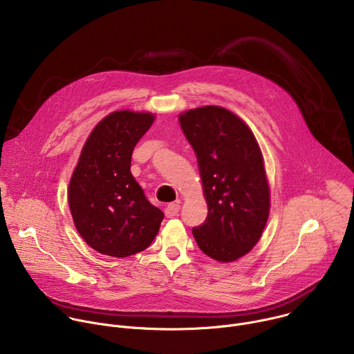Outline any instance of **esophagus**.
Wrapping results in <instances>:
<instances>
[{
	"instance_id": "obj_1",
	"label": "esophagus",
	"mask_w": 354,
	"mask_h": 354,
	"mask_svg": "<svg viewBox=\"0 0 354 354\" xmlns=\"http://www.w3.org/2000/svg\"><path fill=\"white\" fill-rule=\"evenodd\" d=\"M179 210H180V206H179V205L171 203V205H168V206L165 207V216H167L168 218H172V217L178 216Z\"/></svg>"
}]
</instances>
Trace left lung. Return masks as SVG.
<instances>
[{
  "label": "left lung",
  "mask_w": 354,
  "mask_h": 354,
  "mask_svg": "<svg viewBox=\"0 0 354 354\" xmlns=\"http://www.w3.org/2000/svg\"><path fill=\"white\" fill-rule=\"evenodd\" d=\"M193 147L209 213L192 230L198 248L218 262H234L265 230L270 192L259 144L232 112L203 106L179 116Z\"/></svg>",
  "instance_id": "8db88e82"
}]
</instances>
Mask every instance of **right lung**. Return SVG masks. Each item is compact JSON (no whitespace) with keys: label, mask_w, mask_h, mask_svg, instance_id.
Segmentation results:
<instances>
[{"label":"right lung","mask_w":354,"mask_h":354,"mask_svg":"<svg viewBox=\"0 0 354 354\" xmlns=\"http://www.w3.org/2000/svg\"><path fill=\"white\" fill-rule=\"evenodd\" d=\"M156 116L118 111L89 134L68 186L77 231L99 254L126 258L156 238L164 213L149 203L130 172L131 154Z\"/></svg>","instance_id":"obj_1"}]
</instances>
